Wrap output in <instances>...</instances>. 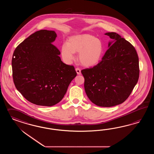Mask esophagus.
Masks as SVG:
<instances>
[{"instance_id":"obj_1","label":"esophagus","mask_w":154,"mask_h":154,"mask_svg":"<svg viewBox=\"0 0 154 154\" xmlns=\"http://www.w3.org/2000/svg\"><path fill=\"white\" fill-rule=\"evenodd\" d=\"M75 71H76L77 75H80L81 74V70H80V69H79V68H76V69H75Z\"/></svg>"}]
</instances>
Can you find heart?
Returning a JSON list of instances; mask_svg holds the SVG:
<instances>
[{
  "mask_svg": "<svg viewBox=\"0 0 154 154\" xmlns=\"http://www.w3.org/2000/svg\"><path fill=\"white\" fill-rule=\"evenodd\" d=\"M104 46L102 41L89 34L70 36L66 44L61 47V55L66 63L75 59V53H79V59L82 65L91 67L97 65L102 58Z\"/></svg>",
  "mask_w": 154,
  "mask_h": 154,
  "instance_id": "heart-1",
  "label": "heart"
}]
</instances>
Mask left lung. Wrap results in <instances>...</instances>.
Masks as SVG:
<instances>
[{
    "instance_id": "obj_1",
    "label": "left lung",
    "mask_w": 154,
    "mask_h": 154,
    "mask_svg": "<svg viewBox=\"0 0 154 154\" xmlns=\"http://www.w3.org/2000/svg\"><path fill=\"white\" fill-rule=\"evenodd\" d=\"M104 34L112 40L102 60L81 73L91 102L111 107L125 101L134 89L139 79V59L135 48L121 35L115 32Z\"/></svg>"
}]
</instances>
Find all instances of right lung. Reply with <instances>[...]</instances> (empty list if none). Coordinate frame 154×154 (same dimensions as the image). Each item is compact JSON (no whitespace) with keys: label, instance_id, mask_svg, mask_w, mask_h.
Returning <instances> with one entry per match:
<instances>
[{"label":"right lung","instance_id":"right-lung-1","mask_svg":"<svg viewBox=\"0 0 154 154\" xmlns=\"http://www.w3.org/2000/svg\"><path fill=\"white\" fill-rule=\"evenodd\" d=\"M56 33L37 31L15 49L12 59L14 85L24 98L38 106L50 107L64 98L77 75L75 67L65 64L52 43Z\"/></svg>","mask_w":154,"mask_h":154}]
</instances>
